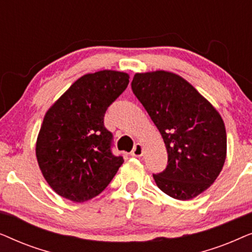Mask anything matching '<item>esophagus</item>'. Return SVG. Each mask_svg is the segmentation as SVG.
<instances>
[{"label": "esophagus", "instance_id": "34e87169", "mask_svg": "<svg viewBox=\"0 0 252 252\" xmlns=\"http://www.w3.org/2000/svg\"><path fill=\"white\" fill-rule=\"evenodd\" d=\"M133 157H141L143 155V146L141 143H137L135 144V147H134V149L132 153H130Z\"/></svg>", "mask_w": 252, "mask_h": 252}]
</instances>
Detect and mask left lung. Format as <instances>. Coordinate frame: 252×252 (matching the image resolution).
Wrapping results in <instances>:
<instances>
[{
    "instance_id": "8db88e82",
    "label": "left lung",
    "mask_w": 252,
    "mask_h": 252,
    "mask_svg": "<svg viewBox=\"0 0 252 252\" xmlns=\"http://www.w3.org/2000/svg\"><path fill=\"white\" fill-rule=\"evenodd\" d=\"M132 91L159 130L167 150L166 168L154 174L157 187L180 201L202 194L225 164L227 136L220 113L173 72L135 73Z\"/></svg>"
}]
</instances>
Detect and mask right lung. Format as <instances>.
<instances>
[{
    "instance_id": "add662e5",
    "label": "right lung",
    "mask_w": 252,
    "mask_h": 252,
    "mask_svg": "<svg viewBox=\"0 0 252 252\" xmlns=\"http://www.w3.org/2000/svg\"><path fill=\"white\" fill-rule=\"evenodd\" d=\"M125 72L103 70L82 75L44 115L35 154L48 185L75 203L104 190L124 159L111 153L104 127L106 109L128 86Z\"/></svg>"
}]
</instances>
